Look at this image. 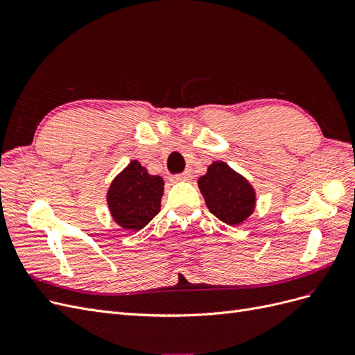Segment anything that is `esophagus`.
I'll list each match as a JSON object with an SVG mask.
<instances>
[{"mask_svg": "<svg viewBox=\"0 0 355 355\" xmlns=\"http://www.w3.org/2000/svg\"><path fill=\"white\" fill-rule=\"evenodd\" d=\"M189 179H191L189 171H184V173L171 176V180H173V182H185V180H189Z\"/></svg>", "mask_w": 355, "mask_h": 355, "instance_id": "34e87169", "label": "esophagus"}]
</instances>
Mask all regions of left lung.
<instances>
[{
    "mask_svg": "<svg viewBox=\"0 0 355 355\" xmlns=\"http://www.w3.org/2000/svg\"><path fill=\"white\" fill-rule=\"evenodd\" d=\"M206 206L223 223H243L256 207V192L243 175L223 161H213L207 173L198 179Z\"/></svg>",
    "mask_w": 355,
    "mask_h": 355,
    "instance_id": "left-lung-1",
    "label": "left lung"
}]
</instances>
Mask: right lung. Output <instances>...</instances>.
Instances as JSON below:
<instances>
[{
	"label": "right lung",
	"instance_id": "obj_1",
	"mask_svg": "<svg viewBox=\"0 0 355 355\" xmlns=\"http://www.w3.org/2000/svg\"><path fill=\"white\" fill-rule=\"evenodd\" d=\"M163 192V178L149 175L137 159H133L111 182L106 202L116 225L139 231L158 214Z\"/></svg>",
	"mask_w": 355,
	"mask_h": 355
}]
</instances>
